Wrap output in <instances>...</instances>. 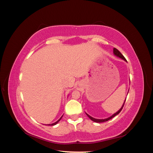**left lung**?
I'll use <instances>...</instances> for the list:
<instances>
[{"label":"left lung","mask_w":153,"mask_h":153,"mask_svg":"<svg viewBox=\"0 0 153 153\" xmlns=\"http://www.w3.org/2000/svg\"><path fill=\"white\" fill-rule=\"evenodd\" d=\"M114 55H115V56H117V57H119V58H121V59H123L124 61H125L126 62H127V61H126V59H125V57L123 56V55H122V53L119 52V51L117 49V48H114ZM125 101H126V100H125ZM125 101H124V104L123 105V106H122V107L120 108L117 112H116V113H115V114H114L112 116H110V117H108V118H106V119H95V118H93V117H92L91 116H90L89 115H88L87 114H86V115H87L88 117H89L92 121H94V122H95V123H103V122H106V121H108V120H110V119H111L112 118H113V117H114L115 115H117V114H119L120 112H121V111L122 110V109H123V106H124V103H125Z\"/></svg>","instance_id":"obj_1"}]
</instances>
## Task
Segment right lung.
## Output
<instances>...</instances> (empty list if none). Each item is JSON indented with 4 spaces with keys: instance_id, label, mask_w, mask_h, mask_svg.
<instances>
[{
    "instance_id": "add662e5",
    "label": "right lung",
    "mask_w": 153,
    "mask_h": 153,
    "mask_svg": "<svg viewBox=\"0 0 153 153\" xmlns=\"http://www.w3.org/2000/svg\"><path fill=\"white\" fill-rule=\"evenodd\" d=\"M62 116L61 118H60V119L58 120V121H57V122H55V123H53V124H48V125H49V126H53V125H55V124H57V123H59V121H60V120H61V119H62Z\"/></svg>"
}]
</instances>
